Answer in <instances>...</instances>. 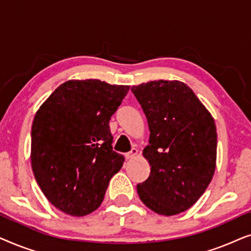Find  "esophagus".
<instances>
[{"label":"esophagus","instance_id":"34e87169","mask_svg":"<svg viewBox=\"0 0 251 251\" xmlns=\"http://www.w3.org/2000/svg\"><path fill=\"white\" fill-rule=\"evenodd\" d=\"M137 153H138V150L133 147V149H131L130 152L125 154V156H126V159H132V157H135L137 155Z\"/></svg>","mask_w":251,"mask_h":251}]
</instances>
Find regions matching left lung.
Instances as JSON below:
<instances>
[{"instance_id":"obj_1","label":"left lung","mask_w":251,"mask_h":251,"mask_svg":"<svg viewBox=\"0 0 251 251\" xmlns=\"http://www.w3.org/2000/svg\"><path fill=\"white\" fill-rule=\"evenodd\" d=\"M150 128L143 151L150 177L137 185L143 203L163 216L191 208L210 184L216 168L215 121L190 87L151 81L131 87Z\"/></svg>"}]
</instances>
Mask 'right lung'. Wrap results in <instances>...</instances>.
I'll list each match as a JSON object with an SVG mask.
<instances>
[{"mask_svg": "<svg viewBox=\"0 0 251 251\" xmlns=\"http://www.w3.org/2000/svg\"><path fill=\"white\" fill-rule=\"evenodd\" d=\"M128 85L67 81L37 111L32 126V168L41 191L57 209L85 216L104 200L125 157L113 151L109 120Z\"/></svg>", "mask_w": 251, "mask_h": 251, "instance_id": "right-lung-1", "label": "right lung"}]
</instances>
